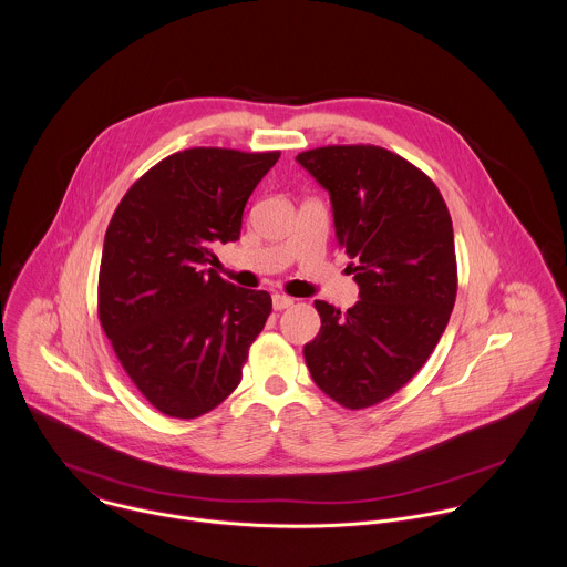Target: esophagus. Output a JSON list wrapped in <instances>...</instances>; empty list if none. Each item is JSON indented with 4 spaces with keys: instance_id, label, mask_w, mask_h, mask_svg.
I'll return each mask as SVG.
<instances>
[{
    "instance_id": "esophagus-1",
    "label": "esophagus",
    "mask_w": 567,
    "mask_h": 567,
    "mask_svg": "<svg viewBox=\"0 0 567 567\" xmlns=\"http://www.w3.org/2000/svg\"><path fill=\"white\" fill-rule=\"evenodd\" d=\"M295 301L290 299V297H286V295H272V308L275 310H286V308H290Z\"/></svg>"
}]
</instances>
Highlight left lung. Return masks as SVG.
<instances>
[{"label":"left lung","instance_id":"left-lung-1","mask_svg":"<svg viewBox=\"0 0 567 567\" xmlns=\"http://www.w3.org/2000/svg\"><path fill=\"white\" fill-rule=\"evenodd\" d=\"M329 192L338 244L360 301H315L321 331L303 347L317 386L349 410L380 404L425 364L456 301L447 205L412 163L380 146H324L297 157Z\"/></svg>","mask_w":567,"mask_h":567}]
</instances>
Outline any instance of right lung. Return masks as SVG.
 I'll return each instance as SVG.
<instances>
[{
	"instance_id": "add662e5",
	"label": "right lung",
	"mask_w": 567,
	"mask_h": 567,
	"mask_svg": "<svg viewBox=\"0 0 567 567\" xmlns=\"http://www.w3.org/2000/svg\"><path fill=\"white\" fill-rule=\"evenodd\" d=\"M279 153L189 148L151 167L120 200L102 248L97 317L117 360L159 412L196 419L243 380L272 310L207 268L236 243L248 196Z\"/></svg>"
}]
</instances>
